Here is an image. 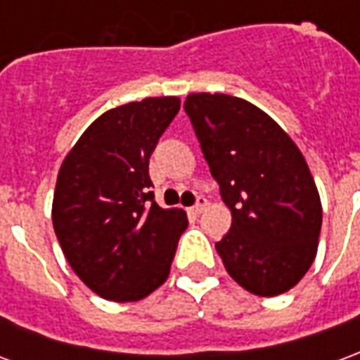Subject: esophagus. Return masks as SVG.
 I'll list each match as a JSON object with an SVG mask.
<instances>
[{
    "mask_svg": "<svg viewBox=\"0 0 360 360\" xmlns=\"http://www.w3.org/2000/svg\"><path fill=\"white\" fill-rule=\"evenodd\" d=\"M206 206H208V200H206L204 196H198V198H196L195 206H191V214H200V212H202Z\"/></svg>",
    "mask_w": 360,
    "mask_h": 360,
    "instance_id": "esophagus-1",
    "label": "esophagus"
}]
</instances>
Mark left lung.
<instances>
[{
    "label": "left lung",
    "instance_id": "1",
    "mask_svg": "<svg viewBox=\"0 0 360 360\" xmlns=\"http://www.w3.org/2000/svg\"><path fill=\"white\" fill-rule=\"evenodd\" d=\"M185 111L231 210L216 250L227 274L260 297L295 287L314 262L322 227L318 188L301 150L243 98L188 94Z\"/></svg>",
    "mask_w": 360,
    "mask_h": 360
}]
</instances>
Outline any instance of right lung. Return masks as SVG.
I'll return each instance as SVG.
<instances>
[{
  "label": "right lung",
  "instance_id": "add662e5",
  "mask_svg": "<svg viewBox=\"0 0 360 360\" xmlns=\"http://www.w3.org/2000/svg\"><path fill=\"white\" fill-rule=\"evenodd\" d=\"M179 98H144L105 111L59 169L51 221L67 262L108 301H141L164 283L187 214L154 200L148 162Z\"/></svg>",
  "mask_w": 360,
  "mask_h": 360
}]
</instances>
